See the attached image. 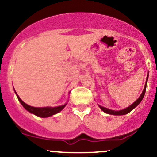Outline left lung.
Segmentation results:
<instances>
[{"mask_svg": "<svg viewBox=\"0 0 157 157\" xmlns=\"http://www.w3.org/2000/svg\"><path fill=\"white\" fill-rule=\"evenodd\" d=\"M147 79H148V75H147V76L146 82H145V88H144V89H143V91H142L141 95H140V97H139V98L134 102V103L131 104L130 106H128V107L126 108V109L120 110V111H113V110L106 109V108L102 107V106H100V105H99V106H100V108L101 109L102 111H104V112L106 113H109V114H111V115H125V114H127V113H128L129 112H130V111H132V110L134 109V108H136V106H137L141 102L142 99H143L144 95H145V91H146V83H147Z\"/></svg>", "mask_w": 157, "mask_h": 157, "instance_id": "1", "label": "left lung"}]
</instances>
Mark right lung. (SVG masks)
Segmentation results:
<instances>
[{
  "instance_id": "right-lung-1",
  "label": "right lung",
  "mask_w": 157,
  "mask_h": 157,
  "mask_svg": "<svg viewBox=\"0 0 157 157\" xmlns=\"http://www.w3.org/2000/svg\"><path fill=\"white\" fill-rule=\"evenodd\" d=\"M15 92L16 94V95H17V99H18L20 102H21V105L25 108V109L27 110L29 112L33 113V114H35L37 117H43V118L48 117H51L52 115L56 114V113H59L60 111H62V110L64 109L65 106L66 105V104H65V105L57 106V107H44V108L32 107V106H30L27 105L26 103H25V102H23L21 98H20L15 91Z\"/></svg>"
}]
</instances>
